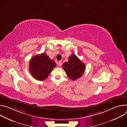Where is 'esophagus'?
I'll return each instance as SVG.
<instances>
[{"mask_svg":"<svg viewBox=\"0 0 127 127\" xmlns=\"http://www.w3.org/2000/svg\"><path fill=\"white\" fill-rule=\"evenodd\" d=\"M62 62L61 61H59L58 62V66H61L62 65Z\"/></svg>","mask_w":127,"mask_h":127,"instance_id":"1","label":"esophagus"}]
</instances>
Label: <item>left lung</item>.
<instances>
[{
  "label": "left lung",
  "mask_w": 127,
  "mask_h": 127,
  "mask_svg": "<svg viewBox=\"0 0 127 127\" xmlns=\"http://www.w3.org/2000/svg\"><path fill=\"white\" fill-rule=\"evenodd\" d=\"M62 66L68 77L72 80L80 78L83 74L85 69L84 64L74 54H71L68 61L65 62Z\"/></svg>",
  "instance_id": "1"
}]
</instances>
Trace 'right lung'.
Returning a JSON list of instances; mask_svg holds the SVG:
<instances>
[{"instance_id": "obj_1", "label": "right lung", "mask_w": 127, "mask_h": 127, "mask_svg": "<svg viewBox=\"0 0 127 127\" xmlns=\"http://www.w3.org/2000/svg\"><path fill=\"white\" fill-rule=\"evenodd\" d=\"M56 66L55 62L50 59L44 52L31 58L29 62V70L33 78L41 81L48 77Z\"/></svg>"}]
</instances>
